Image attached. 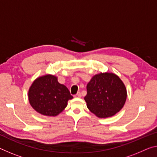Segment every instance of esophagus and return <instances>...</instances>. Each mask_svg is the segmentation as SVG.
Here are the masks:
<instances>
[{"label":"esophagus","instance_id":"obj_1","mask_svg":"<svg viewBox=\"0 0 157 157\" xmlns=\"http://www.w3.org/2000/svg\"><path fill=\"white\" fill-rule=\"evenodd\" d=\"M74 97H75V98H80V97H81V94L79 93V92H78V94H76L74 96Z\"/></svg>","mask_w":157,"mask_h":157}]
</instances>
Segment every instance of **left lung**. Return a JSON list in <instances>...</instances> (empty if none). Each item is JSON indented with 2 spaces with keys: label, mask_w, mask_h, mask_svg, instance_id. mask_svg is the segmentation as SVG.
Returning <instances> with one entry per match:
<instances>
[{
  "label": "left lung",
  "mask_w": 157,
  "mask_h": 157,
  "mask_svg": "<svg viewBox=\"0 0 157 157\" xmlns=\"http://www.w3.org/2000/svg\"><path fill=\"white\" fill-rule=\"evenodd\" d=\"M84 100L89 110L98 117H112L120 111L126 100V86L114 73L95 75L86 86Z\"/></svg>",
  "instance_id": "1"
}]
</instances>
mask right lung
I'll return each instance as SVG.
<instances>
[{"mask_svg": "<svg viewBox=\"0 0 157 157\" xmlns=\"http://www.w3.org/2000/svg\"><path fill=\"white\" fill-rule=\"evenodd\" d=\"M73 98L68 89L52 75L39 77L29 90V101L32 108L45 116L58 115Z\"/></svg>", "mask_w": 157, "mask_h": 157, "instance_id": "right-lung-1", "label": "right lung"}]
</instances>
